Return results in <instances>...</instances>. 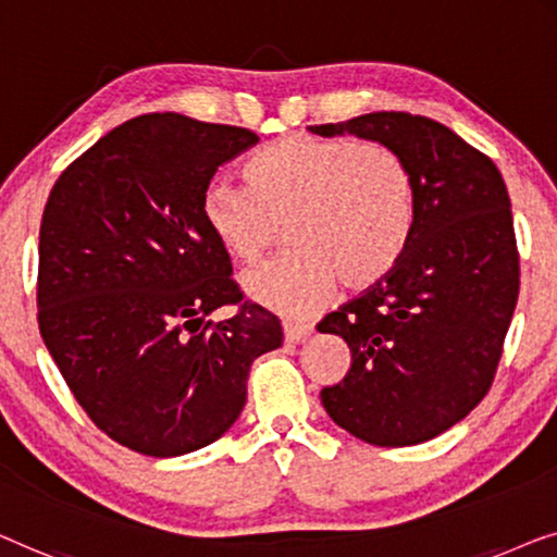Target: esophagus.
I'll use <instances>...</instances> for the list:
<instances>
[{
  "mask_svg": "<svg viewBox=\"0 0 557 557\" xmlns=\"http://www.w3.org/2000/svg\"><path fill=\"white\" fill-rule=\"evenodd\" d=\"M310 325H285V341L287 343H305L310 338Z\"/></svg>",
  "mask_w": 557,
  "mask_h": 557,
  "instance_id": "esophagus-1",
  "label": "esophagus"
}]
</instances>
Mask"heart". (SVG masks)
Segmentation results:
<instances>
[{
  "label": "heart",
  "instance_id": "b5f03b06",
  "mask_svg": "<svg viewBox=\"0 0 557 557\" xmlns=\"http://www.w3.org/2000/svg\"><path fill=\"white\" fill-rule=\"evenodd\" d=\"M247 189L211 182L201 219L224 252L257 262L280 239L295 252L245 272L249 300L310 318L338 289H368L401 262L417 224V186L404 156L379 140L285 136L245 169Z\"/></svg>",
  "mask_w": 557,
  "mask_h": 557
}]
</instances>
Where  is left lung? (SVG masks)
Wrapping results in <instances>:
<instances>
[{
  "mask_svg": "<svg viewBox=\"0 0 557 557\" xmlns=\"http://www.w3.org/2000/svg\"><path fill=\"white\" fill-rule=\"evenodd\" d=\"M310 133L386 144L417 186V224L396 270L320 320V333L350 348V371L320 401L366 444L429 442L482 401L503 356L520 293L503 174L424 115L366 113Z\"/></svg>",
  "mask_w": 557,
  "mask_h": 557,
  "instance_id": "obj_1",
  "label": "left lung"
}]
</instances>
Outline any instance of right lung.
<instances>
[{"instance_id":"right-lung-1","label":"right lung","mask_w":557,"mask_h":557,"mask_svg":"<svg viewBox=\"0 0 557 557\" xmlns=\"http://www.w3.org/2000/svg\"><path fill=\"white\" fill-rule=\"evenodd\" d=\"M260 136L178 113L125 121L62 171L40 226V333L92 424L146 457L230 432L282 327L242 302L201 219L214 171ZM222 304L237 317L211 326Z\"/></svg>"}]
</instances>
